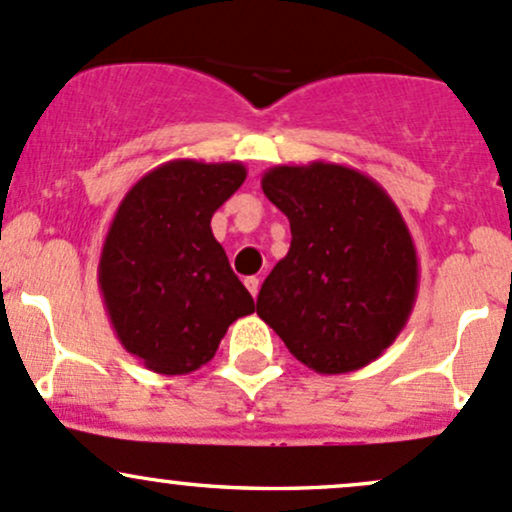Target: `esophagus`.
Wrapping results in <instances>:
<instances>
[{
	"mask_svg": "<svg viewBox=\"0 0 512 512\" xmlns=\"http://www.w3.org/2000/svg\"><path fill=\"white\" fill-rule=\"evenodd\" d=\"M245 287H247V292L252 294V297H257V292H260V279L245 277Z\"/></svg>",
	"mask_w": 512,
	"mask_h": 512,
	"instance_id": "esophagus-1",
	"label": "esophagus"
}]
</instances>
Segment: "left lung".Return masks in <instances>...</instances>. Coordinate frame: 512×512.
Instances as JSON below:
<instances>
[{"mask_svg": "<svg viewBox=\"0 0 512 512\" xmlns=\"http://www.w3.org/2000/svg\"><path fill=\"white\" fill-rule=\"evenodd\" d=\"M262 191L289 218L292 245L262 284L257 316L316 373L365 368L417 299V250L400 208L378 181L328 161L272 166Z\"/></svg>", "mask_w": 512, "mask_h": 512, "instance_id": "8db88e82", "label": "left lung"}]
</instances>
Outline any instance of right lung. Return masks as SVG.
Segmentation results:
<instances>
[{"instance_id":"add662e5","label":"right lung","mask_w":512,"mask_h":512,"mask_svg":"<svg viewBox=\"0 0 512 512\" xmlns=\"http://www.w3.org/2000/svg\"><path fill=\"white\" fill-rule=\"evenodd\" d=\"M240 161L174 159L122 198L102 242L98 284L117 338L144 368L186 375L255 311L213 238V213L245 181Z\"/></svg>"}]
</instances>
